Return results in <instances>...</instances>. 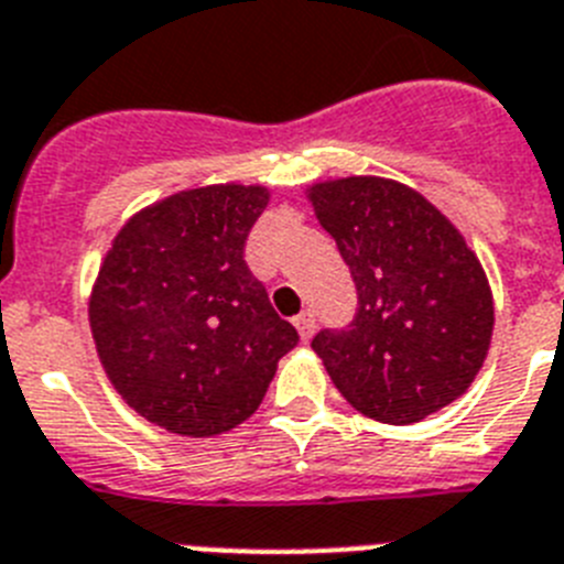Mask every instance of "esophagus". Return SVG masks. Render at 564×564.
Returning <instances> with one entry per match:
<instances>
[{"label":"esophagus","instance_id":"esophagus-1","mask_svg":"<svg viewBox=\"0 0 564 564\" xmlns=\"http://www.w3.org/2000/svg\"><path fill=\"white\" fill-rule=\"evenodd\" d=\"M295 329L297 335H301V340H310V337L315 335V315H312V312H301V315L295 317Z\"/></svg>","mask_w":564,"mask_h":564}]
</instances>
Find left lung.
<instances>
[{
    "instance_id": "left-lung-1",
    "label": "left lung",
    "mask_w": 564,
    "mask_h": 564,
    "mask_svg": "<svg viewBox=\"0 0 564 564\" xmlns=\"http://www.w3.org/2000/svg\"><path fill=\"white\" fill-rule=\"evenodd\" d=\"M357 286L349 329L312 349L346 403L411 425L463 398L491 349L494 295L477 252L425 195L380 175L306 187Z\"/></svg>"
}]
</instances>
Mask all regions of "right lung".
<instances>
[{"label": "right lung", "instance_id": "add662e5", "mask_svg": "<svg viewBox=\"0 0 564 564\" xmlns=\"http://www.w3.org/2000/svg\"><path fill=\"white\" fill-rule=\"evenodd\" d=\"M263 184H207L147 204L116 232L90 289L101 369L141 417L213 437L261 405L297 332L249 272Z\"/></svg>", "mask_w": 564, "mask_h": 564}]
</instances>
